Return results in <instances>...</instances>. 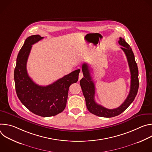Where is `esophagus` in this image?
<instances>
[{
	"instance_id": "34e87169",
	"label": "esophagus",
	"mask_w": 152,
	"mask_h": 152,
	"mask_svg": "<svg viewBox=\"0 0 152 152\" xmlns=\"http://www.w3.org/2000/svg\"><path fill=\"white\" fill-rule=\"evenodd\" d=\"M83 77V75L82 72H80V73H79V80H80Z\"/></svg>"
}]
</instances>
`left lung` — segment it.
Masks as SVG:
<instances>
[{
	"label": "left lung",
	"instance_id": "1",
	"mask_svg": "<svg viewBox=\"0 0 152 152\" xmlns=\"http://www.w3.org/2000/svg\"><path fill=\"white\" fill-rule=\"evenodd\" d=\"M118 43L122 46L121 49L123 50L126 56L131 75V88H130L129 94L124 102L119 107L110 110L96 102L94 100L95 85L90 75L88 66L87 64L84 63L82 66L84 77L80 80V85L85 99L86 107L91 113L99 117L110 118L120 115L133 102L138 93L139 87L138 69L135 62L134 54L131 48L126 42L124 38L120 37Z\"/></svg>",
	"mask_w": 152,
	"mask_h": 152
}]
</instances>
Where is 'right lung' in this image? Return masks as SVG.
<instances>
[{"label": "right lung", "mask_w": 152, "mask_h": 152, "mask_svg": "<svg viewBox=\"0 0 152 152\" xmlns=\"http://www.w3.org/2000/svg\"><path fill=\"white\" fill-rule=\"evenodd\" d=\"M43 38L34 35L26 39L17 55L14 76L16 93L20 102L34 114L48 117L64 110L69 88L71 84L77 82L80 70H75L48 86L36 84L28 74L26 64L32 45Z\"/></svg>", "instance_id": "add662e5"}]
</instances>
